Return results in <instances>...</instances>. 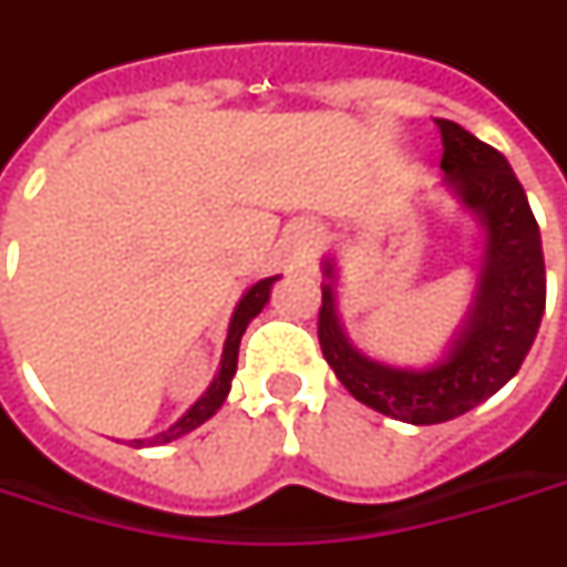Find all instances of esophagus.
<instances>
[{"label": "esophagus", "mask_w": 567, "mask_h": 567, "mask_svg": "<svg viewBox=\"0 0 567 567\" xmlns=\"http://www.w3.org/2000/svg\"><path fill=\"white\" fill-rule=\"evenodd\" d=\"M315 256V244H299V246H292V265H306L308 259Z\"/></svg>", "instance_id": "1"}]
</instances>
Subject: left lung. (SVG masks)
I'll return each mask as SVG.
<instances>
[{"label": "left lung", "instance_id": "8db88e82", "mask_svg": "<svg viewBox=\"0 0 567 567\" xmlns=\"http://www.w3.org/2000/svg\"><path fill=\"white\" fill-rule=\"evenodd\" d=\"M441 169L487 228V259L470 323L447 361L429 370H395L349 346L336 321L333 287L318 308V339L339 382L367 408L401 423L435 425L499 392L518 373L534 346L546 306V265L540 228L525 187L506 157L451 120H439ZM330 275V268H327Z\"/></svg>", "mask_w": 567, "mask_h": 567}]
</instances>
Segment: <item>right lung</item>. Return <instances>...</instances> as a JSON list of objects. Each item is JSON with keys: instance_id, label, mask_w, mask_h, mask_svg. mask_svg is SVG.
I'll use <instances>...</instances> for the list:
<instances>
[{"instance_id": "right-lung-1", "label": "right lung", "mask_w": 567, "mask_h": 567, "mask_svg": "<svg viewBox=\"0 0 567 567\" xmlns=\"http://www.w3.org/2000/svg\"><path fill=\"white\" fill-rule=\"evenodd\" d=\"M277 277H265L259 280L256 287H249L246 296L240 299V306L234 311L231 318V330H228V342H225V354H221V370H218V377L213 380V385L206 389V395L194 404V408L187 410L185 416L178 420V423L166 429V432H159L154 439L147 441V444H169V441L182 439L187 432H194L197 425H203L213 413H216L221 404H225V398H228V389H231V377L234 370H237V351H240V336H244L246 323L252 321L256 315H259L265 302H268V292H271V284H275ZM135 447H144V441H132Z\"/></svg>"}]
</instances>
